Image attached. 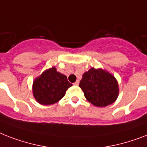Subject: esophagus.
<instances>
[{
	"mask_svg": "<svg viewBox=\"0 0 147 147\" xmlns=\"http://www.w3.org/2000/svg\"><path fill=\"white\" fill-rule=\"evenodd\" d=\"M74 84H75V85H78V84H79V81H78V80H77V81H76V82L74 83Z\"/></svg>",
	"mask_w": 147,
	"mask_h": 147,
	"instance_id": "1",
	"label": "esophagus"
}]
</instances>
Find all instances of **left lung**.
I'll list each match as a JSON object with an SVG mask.
<instances>
[{"label": "left lung", "instance_id": "8db88e82", "mask_svg": "<svg viewBox=\"0 0 147 147\" xmlns=\"http://www.w3.org/2000/svg\"><path fill=\"white\" fill-rule=\"evenodd\" d=\"M79 87L85 98L98 107L112 104L119 95V85L115 77L101 69L92 68L84 73Z\"/></svg>", "mask_w": 147, "mask_h": 147}]
</instances>
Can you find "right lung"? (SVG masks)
I'll return each mask as SVG.
<instances>
[{"instance_id": "add662e5", "label": "right lung", "mask_w": 147, "mask_h": 147, "mask_svg": "<svg viewBox=\"0 0 147 147\" xmlns=\"http://www.w3.org/2000/svg\"><path fill=\"white\" fill-rule=\"evenodd\" d=\"M71 85L66 76L53 67L44 71L34 80L32 90L34 98L39 103L51 105L61 100Z\"/></svg>"}]
</instances>
